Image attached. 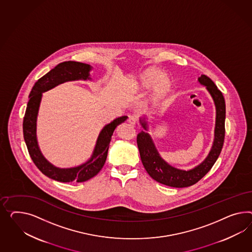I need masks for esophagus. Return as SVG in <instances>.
I'll return each mask as SVG.
<instances>
[{
    "label": "esophagus",
    "mask_w": 252,
    "mask_h": 252,
    "mask_svg": "<svg viewBox=\"0 0 252 252\" xmlns=\"http://www.w3.org/2000/svg\"><path fill=\"white\" fill-rule=\"evenodd\" d=\"M127 122L129 123L131 126H136V117L135 116H128V119H127Z\"/></svg>",
    "instance_id": "obj_1"
}]
</instances>
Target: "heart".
Listing matches in <instances>:
<instances>
[{
    "mask_svg": "<svg viewBox=\"0 0 252 252\" xmlns=\"http://www.w3.org/2000/svg\"><path fill=\"white\" fill-rule=\"evenodd\" d=\"M137 85L142 90L153 88V95L156 99H161L167 95L172 88V81L170 76L164 74L158 68H150L140 76Z\"/></svg>",
    "mask_w": 252,
    "mask_h": 252,
    "instance_id": "obj_1",
    "label": "heart"
}]
</instances>
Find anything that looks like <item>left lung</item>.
I'll list each match as a JSON object with an SVG mask.
<instances>
[{"label":"left lung","mask_w":252,"mask_h":252,"mask_svg":"<svg viewBox=\"0 0 252 252\" xmlns=\"http://www.w3.org/2000/svg\"><path fill=\"white\" fill-rule=\"evenodd\" d=\"M198 82L206 87L207 91L211 94L217 110L214 142L208 156L205 158L202 163L189 170H180L174 168L168 162H166L158 154L149 133L141 131L136 136L137 147L144 168L150 174V177L154 179L156 182L170 187L184 188L196 184L211 170L223 148L225 131V103L224 96L218 90L217 85L206 75H201V77L198 78ZM140 124L144 129L147 131L148 124L145 118L140 119Z\"/></svg>","instance_id":"obj_1"}]
</instances>
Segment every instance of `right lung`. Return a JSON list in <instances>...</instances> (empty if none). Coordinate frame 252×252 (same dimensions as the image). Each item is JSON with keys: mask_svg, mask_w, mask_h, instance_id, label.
Returning <instances> with one entry per match:
<instances>
[{"mask_svg": "<svg viewBox=\"0 0 252 252\" xmlns=\"http://www.w3.org/2000/svg\"><path fill=\"white\" fill-rule=\"evenodd\" d=\"M92 67L89 64L81 62H65L60 63L34 83V87L29 94V101L23 122L24 138L28 147L29 155L34 165L43 174L61 183H82L94 177L102 170L105 163L109 144L116 126L127 119V116H121L106 125L99 134L95 148L90 159L78 167L68 169L57 168L48 162L45 157L42 155L36 139V118L40 105L42 93L54 88L63 82L91 80L89 73Z\"/></svg>", "mask_w": 252, "mask_h": 252, "instance_id": "1", "label": "right lung"}]
</instances>
